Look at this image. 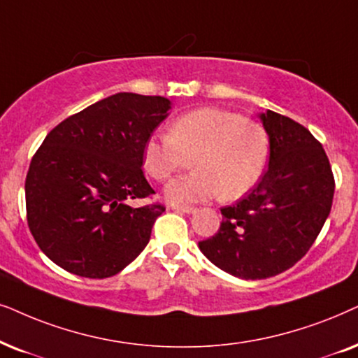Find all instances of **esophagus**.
I'll use <instances>...</instances> for the list:
<instances>
[{
    "instance_id": "34e87169",
    "label": "esophagus",
    "mask_w": 358,
    "mask_h": 358,
    "mask_svg": "<svg viewBox=\"0 0 358 358\" xmlns=\"http://www.w3.org/2000/svg\"><path fill=\"white\" fill-rule=\"evenodd\" d=\"M173 207V210H176V212H182V213H194L196 212V207H192V206H171Z\"/></svg>"
}]
</instances>
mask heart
I'll use <instances>...</instances> for the list:
<instances>
[{
	"label": "heart",
	"instance_id": "obj_1",
	"mask_svg": "<svg viewBox=\"0 0 358 358\" xmlns=\"http://www.w3.org/2000/svg\"><path fill=\"white\" fill-rule=\"evenodd\" d=\"M189 157L192 173L166 185L171 202L235 201L263 176L270 138L258 122L235 111L199 108L174 120L168 136H151L143 146V164L156 180L171 178Z\"/></svg>",
	"mask_w": 358,
	"mask_h": 358
}]
</instances>
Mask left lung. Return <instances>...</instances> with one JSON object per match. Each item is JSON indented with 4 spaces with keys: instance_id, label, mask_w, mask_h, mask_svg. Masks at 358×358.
Wrapping results in <instances>:
<instances>
[{
    "instance_id": "8db88e82",
    "label": "left lung",
    "mask_w": 358,
    "mask_h": 358,
    "mask_svg": "<svg viewBox=\"0 0 358 358\" xmlns=\"http://www.w3.org/2000/svg\"><path fill=\"white\" fill-rule=\"evenodd\" d=\"M270 138V162L257 187L220 208V229L199 248L241 280H266L294 266L331 213L334 174L321 143L294 120L259 113Z\"/></svg>"
}]
</instances>
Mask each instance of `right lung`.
I'll list each match as a JSON object with an SVG mask.
<instances>
[{"mask_svg":"<svg viewBox=\"0 0 358 358\" xmlns=\"http://www.w3.org/2000/svg\"><path fill=\"white\" fill-rule=\"evenodd\" d=\"M171 101L115 94L59 123L26 176L27 225L45 257L73 275L108 278L150 241L161 203L131 207L155 190L143 174V146Z\"/></svg>","mask_w":358,"mask_h":358,"instance_id":"obj_1","label":"right lung"}]
</instances>
